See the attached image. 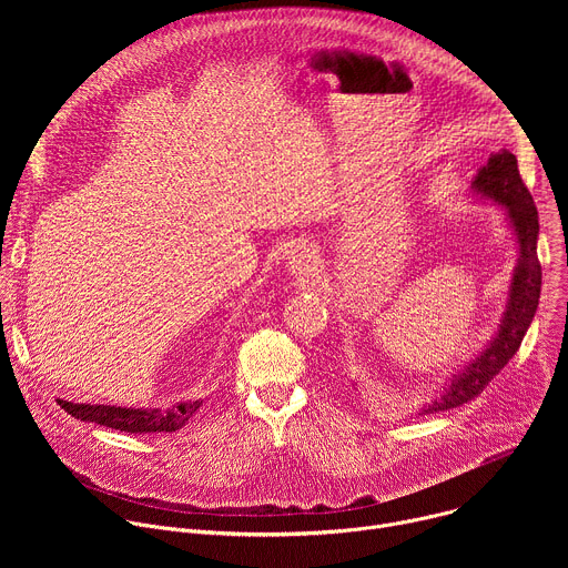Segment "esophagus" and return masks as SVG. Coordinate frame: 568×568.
Segmentation results:
<instances>
[{"label":"esophagus","instance_id":"obj_1","mask_svg":"<svg viewBox=\"0 0 568 568\" xmlns=\"http://www.w3.org/2000/svg\"><path fill=\"white\" fill-rule=\"evenodd\" d=\"M314 265H316V256H314V250L310 245L296 247L290 256V274L296 276V278L310 276L314 272Z\"/></svg>","mask_w":568,"mask_h":568}]
</instances>
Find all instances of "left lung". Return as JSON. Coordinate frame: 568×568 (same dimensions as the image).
Masks as SVG:
<instances>
[{
	"label": "left lung",
	"instance_id": "8db88e82",
	"mask_svg": "<svg viewBox=\"0 0 568 568\" xmlns=\"http://www.w3.org/2000/svg\"><path fill=\"white\" fill-rule=\"evenodd\" d=\"M471 189L483 197H490L504 204L508 220L513 224V231L517 235L519 258L513 274L508 305L501 318L499 333L493 337L488 348L465 366L463 373L452 377L445 390L429 404V407L423 409V414L456 409L460 404L480 395L483 388L501 373V368L519 351L521 339L539 305V292H541V265L537 258L539 220H537L532 195L519 175L517 156L508 150L493 154L488 159V164L478 171L476 180L471 182Z\"/></svg>",
	"mask_w": 568,
	"mask_h": 568
}]
</instances>
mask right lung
I'll return each instance as SVG.
<instances>
[{
	"instance_id": "obj_1",
	"label": "right lung",
	"mask_w": 568,
	"mask_h": 568,
	"mask_svg": "<svg viewBox=\"0 0 568 568\" xmlns=\"http://www.w3.org/2000/svg\"><path fill=\"white\" fill-rule=\"evenodd\" d=\"M60 407L83 423H97L101 427L119 429L125 434H171L182 429L193 414L202 407V402H182L173 409H125V407H108V404H73L58 399Z\"/></svg>"
}]
</instances>
